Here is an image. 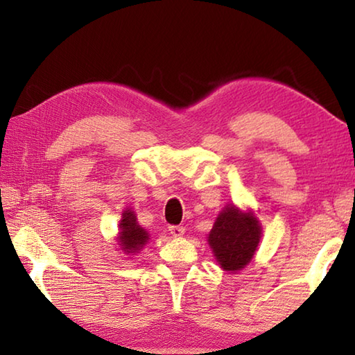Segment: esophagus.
Here are the masks:
<instances>
[{"instance_id":"obj_1","label":"esophagus","mask_w":355,"mask_h":355,"mask_svg":"<svg viewBox=\"0 0 355 355\" xmlns=\"http://www.w3.org/2000/svg\"><path fill=\"white\" fill-rule=\"evenodd\" d=\"M169 233L172 236L180 238V236L184 235V227H183V225H169Z\"/></svg>"}]
</instances>
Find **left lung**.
Returning a JSON list of instances; mask_svg holds the SVG:
<instances>
[{"label":"left lung","mask_w":355,"mask_h":355,"mask_svg":"<svg viewBox=\"0 0 355 355\" xmlns=\"http://www.w3.org/2000/svg\"><path fill=\"white\" fill-rule=\"evenodd\" d=\"M261 239V225L252 212L241 214L227 206L209 233L215 259L227 271H238L252 261Z\"/></svg>","instance_id":"left-lung-1"}]
</instances>
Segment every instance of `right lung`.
<instances>
[{
  "label": "right lung",
  "mask_w": 355,
  "mask_h": 355,
  "mask_svg": "<svg viewBox=\"0 0 355 355\" xmlns=\"http://www.w3.org/2000/svg\"><path fill=\"white\" fill-rule=\"evenodd\" d=\"M149 235L137 224L132 210H125L120 221V245L125 253H135L148 243Z\"/></svg>",
  "instance_id": "add662e5"
}]
</instances>
